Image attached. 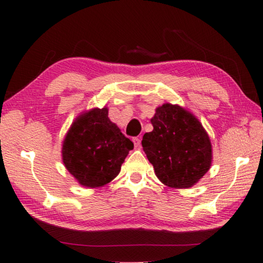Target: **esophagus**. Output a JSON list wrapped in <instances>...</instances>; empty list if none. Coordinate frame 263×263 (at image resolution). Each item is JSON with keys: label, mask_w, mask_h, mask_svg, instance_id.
<instances>
[{"label": "esophagus", "mask_w": 263, "mask_h": 263, "mask_svg": "<svg viewBox=\"0 0 263 263\" xmlns=\"http://www.w3.org/2000/svg\"><path fill=\"white\" fill-rule=\"evenodd\" d=\"M132 141H133V144H135L136 148L140 147V138H133Z\"/></svg>", "instance_id": "34e87169"}]
</instances>
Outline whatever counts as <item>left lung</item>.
Here are the masks:
<instances>
[{"label": "left lung", "instance_id": "obj_1", "mask_svg": "<svg viewBox=\"0 0 263 263\" xmlns=\"http://www.w3.org/2000/svg\"><path fill=\"white\" fill-rule=\"evenodd\" d=\"M153 131L141 145L161 183L190 189L211 169L212 142L202 124L187 109L164 103L151 119Z\"/></svg>", "mask_w": 263, "mask_h": 263}]
</instances>
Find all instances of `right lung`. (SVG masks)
Returning <instances> with one entry per match:
<instances>
[{
    "label": "right lung",
    "instance_id": "right-lung-1",
    "mask_svg": "<svg viewBox=\"0 0 263 263\" xmlns=\"http://www.w3.org/2000/svg\"><path fill=\"white\" fill-rule=\"evenodd\" d=\"M133 142L108 117V108L84 111L71 124L62 145L66 170L85 187H101L116 177Z\"/></svg>",
    "mask_w": 263,
    "mask_h": 263
}]
</instances>
